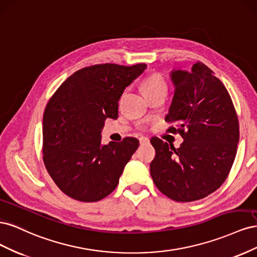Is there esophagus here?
<instances>
[{
    "mask_svg": "<svg viewBox=\"0 0 257 257\" xmlns=\"http://www.w3.org/2000/svg\"><path fill=\"white\" fill-rule=\"evenodd\" d=\"M139 143H141V145H146V144H149L150 141H149V138L142 136L141 138H139Z\"/></svg>",
    "mask_w": 257,
    "mask_h": 257,
    "instance_id": "obj_1",
    "label": "esophagus"
}]
</instances>
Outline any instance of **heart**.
<instances>
[{
    "label": "heart",
    "instance_id": "heart-1",
    "mask_svg": "<svg viewBox=\"0 0 257 257\" xmlns=\"http://www.w3.org/2000/svg\"><path fill=\"white\" fill-rule=\"evenodd\" d=\"M143 89L145 94L151 98L155 95L165 94L167 93V84L161 74H151L148 77H146L145 80L143 81Z\"/></svg>",
    "mask_w": 257,
    "mask_h": 257
}]
</instances>
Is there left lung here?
Instances as JSON below:
<instances>
[{
  "mask_svg": "<svg viewBox=\"0 0 257 257\" xmlns=\"http://www.w3.org/2000/svg\"><path fill=\"white\" fill-rule=\"evenodd\" d=\"M175 93L167 122L180 134V148L158 137L151 138L155 158L150 174L157 188L176 201L208 196L227 178L237 153L239 122L234 104L222 81L197 62L190 72L170 73Z\"/></svg>",
  "mask_w": 257,
  "mask_h": 257,
  "instance_id": "8db88e82",
  "label": "left lung"
}]
</instances>
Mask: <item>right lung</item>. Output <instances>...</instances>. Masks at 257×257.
Wrapping results in <instances>:
<instances>
[{
	"instance_id": "right-lung-1",
	"label": "right lung",
	"mask_w": 257,
	"mask_h": 257,
	"mask_svg": "<svg viewBox=\"0 0 257 257\" xmlns=\"http://www.w3.org/2000/svg\"><path fill=\"white\" fill-rule=\"evenodd\" d=\"M147 67L97 64L79 69L62 83L43 118V160L58 188L76 200L92 203L116 188L137 150L133 137L102 145L107 118H118L119 99Z\"/></svg>"
}]
</instances>
